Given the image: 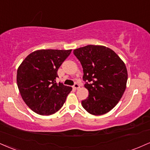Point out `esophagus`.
<instances>
[{
  "label": "esophagus",
  "instance_id": "esophagus-1",
  "mask_svg": "<svg viewBox=\"0 0 150 150\" xmlns=\"http://www.w3.org/2000/svg\"><path fill=\"white\" fill-rule=\"evenodd\" d=\"M80 87V85H79L78 84H77V83H76V84H74V86H73V88H74V89H78Z\"/></svg>",
  "mask_w": 150,
  "mask_h": 150
}]
</instances>
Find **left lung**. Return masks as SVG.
Segmentation results:
<instances>
[{
	"label": "left lung",
	"instance_id": "8db88e82",
	"mask_svg": "<svg viewBox=\"0 0 150 150\" xmlns=\"http://www.w3.org/2000/svg\"><path fill=\"white\" fill-rule=\"evenodd\" d=\"M83 68L89 96L82 107L93 115H101L115 107L127 88L128 73L124 61L111 49L89 45L73 51Z\"/></svg>",
	"mask_w": 150,
	"mask_h": 150
}]
</instances>
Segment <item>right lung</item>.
<instances>
[{
	"mask_svg": "<svg viewBox=\"0 0 150 150\" xmlns=\"http://www.w3.org/2000/svg\"><path fill=\"white\" fill-rule=\"evenodd\" d=\"M72 50H40L25 58L17 69V82L28 107L40 115L61 109L72 87L56 82L57 71Z\"/></svg>",
	"mask_w": 150,
	"mask_h": 150,
	"instance_id": "1",
	"label": "right lung"
}]
</instances>
